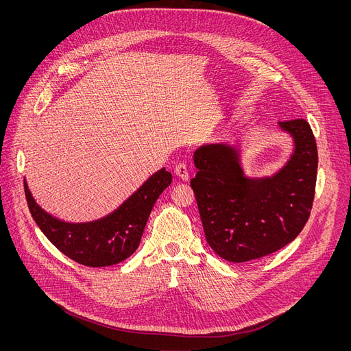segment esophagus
<instances>
[{
    "label": "esophagus",
    "instance_id": "obj_1",
    "mask_svg": "<svg viewBox=\"0 0 351 351\" xmlns=\"http://www.w3.org/2000/svg\"><path fill=\"white\" fill-rule=\"evenodd\" d=\"M175 175L180 179V180H189V171H187V165L186 164H178L175 167Z\"/></svg>",
    "mask_w": 351,
    "mask_h": 351
}]
</instances>
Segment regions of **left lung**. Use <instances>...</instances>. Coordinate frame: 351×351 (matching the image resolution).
Masks as SVG:
<instances>
[{
  "mask_svg": "<svg viewBox=\"0 0 351 351\" xmlns=\"http://www.w3.org/2000/svg\"><path fill=\"white\" fill-rule=\"evenodd\" d=\"M294 144L271 176L244 173L239 145H199L190 180L207 243L223 260L245 263L278 252L303 230L313 208L318 152L307 121L279 122Z\"/></svg>",
  "mask_w": 351,
  "mask_h": 351,
  "instance_id": "left-lung-1",
  "label": "left lung"
}]
</instances>
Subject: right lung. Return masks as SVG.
Wrapping results in <instances>:
<instances>
[{"instance_id": "add662e5", "label": "right lung", "mask_w": 351, "mask_h": 351, "mask_svg": "<svg viewBox=\"0 0 351 351\" xmlns=\"http://www.w3.org/2000/svg\"><path fill=\"white\" fill-rule=\"evenodd\" d=\"M171 182V172L162 168L111 214L76 223L65 222L44 211L33 198L26 179L25 194L30 214L44 236L71 260L98 268L119 264L136 252L149 213Z\"/></svg>"}]
</instances>
